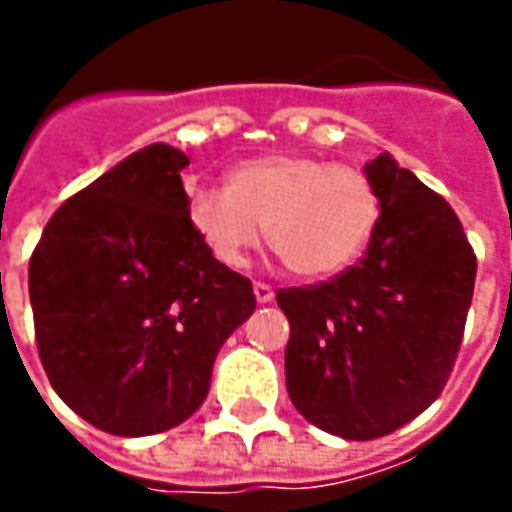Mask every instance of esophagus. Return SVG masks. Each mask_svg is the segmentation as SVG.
<instances>
[{"label": "esophagus", "mask_w": 512, "mask_h": 512, "mask_svg": "<svg viewBox=\"0 0 512 512\" xmlns=\"http://www.w3.org/2000/svg\"><path fill=\"white\" fill-rule=\"evenodd\" d=\"M255 297H257V303L265 305V303H271L273 300V289L268 287V284H263V281H255Z\"/></svg>", "instance_id": "34e87169"}]
</instances>
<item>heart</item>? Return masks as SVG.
Wrapping results in <instances>:
<instances>
[{
    "label": "heart",
    "instance_id": "heart-1",
    "mask_svg": "<svg viewBox=\"0 0 512 512\" xmlns=\"http://www.w3.org/2000/svg\"><path fill=\"white\" fill-rule=\"evenodd\" d=\"M185 212L217 263L244 268L265 239L303 279H327L361 257L380 223V196L356 164L268 154L228 172V185L188 183Z\"/></svg>",
    "mask_w": 512,
    "mask_h": 512
}]
</instances>
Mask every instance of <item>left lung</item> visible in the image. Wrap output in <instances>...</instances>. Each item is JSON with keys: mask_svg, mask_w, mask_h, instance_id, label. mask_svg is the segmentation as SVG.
<instances>
[{"mask_svg": "<svg viewBox=\"0 0 512 512\" xmlns=\"http://www.w3.org/2000/svg\"><path fill=\"white\" fill-rule=\"evenodd\" d=\"M380 223L366 255L316 287L279 289L287 390L345 441L388 436L428 409L460 353L476 255L460 217L385 151L366 164Z\"/></svg>", "mask_w": 512, "mask_h": 512, "instance_id": "1", "label": "left lung"}]
</instances>
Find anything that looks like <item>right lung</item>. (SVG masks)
<instances>
[{"mask_svg": "<svg viewBox=\"0 0 512 512\" xmlns=\"http://www.w3.org/2000/svg\"><path fill=\"white\" fill-rule=\"evenodd\" d=\"M188 156L154 143L50 217L28 263L36 348L52 388L114 436L185 422L209 393L217 350L255 311L252 281L193 231Z\"/></svg>", "mask_w": 512, "mask_h": 512, "instance_id": "1", "label": "right lung"}]
</instances>
